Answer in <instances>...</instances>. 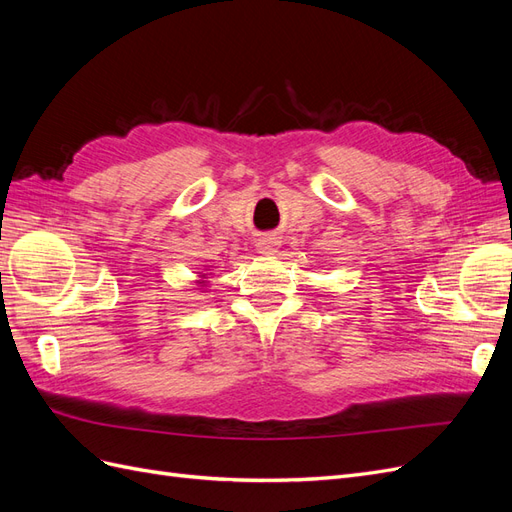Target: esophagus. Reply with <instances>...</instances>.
<instances>
[{"label": "esophagus", "mask_w": 512, "mask_h": 512, "mask_svg": "<svg viewBox=\"0 0 512 512\" xmlns=\"http://www.w3.org/2000/svg\"><path fill=\"white\" fill-rule=\"evenodd\" d=\"M258 250L262 254H273L277 250V241L273 237H267V239H260L258 241Z\"/></svg>", "instance_id": "34e87169"}]
</instances>
